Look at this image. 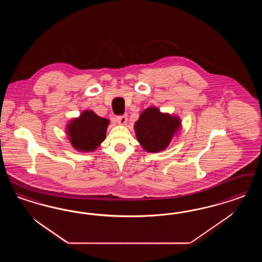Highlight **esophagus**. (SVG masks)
<instances>
[{
    "label": "esophagus",
    "mask_w": 262,
    "mask_h": 262,
    "mask_svg": "<svg viewBox=\"0 0 262 262\" xmlns=\"http://www.w3.org/2000/svg\"><path fill=\"white\" fill-rule=\"evenodd\" d=\"M117 122H118L120 125H126V122H127V118H126V115L118 116V117H117Z\"/></svg>",
    "instance_id": "1"
}]
</instances>
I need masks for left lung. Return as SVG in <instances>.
<instances>
[{"label":"left lung","mask_w":262,"mask_h":262,"mask_svg":"<svg viewBox=\"0 0 262 262\" xmlns=\"http://www.w3.org/2000/svg\"><path fill=\"white\" fill-rule=\"evenodd\" d=\"M180 128L178 116L162 113L154 106L145 109L135 124L136 139L149 153L165 150Z\"/></svg>","instance_id":"left-lung-1"}]
</instances>
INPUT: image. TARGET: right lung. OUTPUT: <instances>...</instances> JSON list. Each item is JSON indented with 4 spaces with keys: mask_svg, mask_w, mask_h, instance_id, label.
<instances>
[{
    "mask_svg": "<svg viewBox=\"0 0 262 262\" xmlns=\"http://www.w3.org/2000/svg\"><path fill=\"white\" fill-rule=\"evenodd\" d=\"M109 120L84 110L66 126V134L71 145L80 152H94L104 141Z\"/></svg>",
    "mask_w": 262,
    "mask_h": 262,
    "instance_id": "add662e5",
    "label": "right lung"
}]
</instances>
